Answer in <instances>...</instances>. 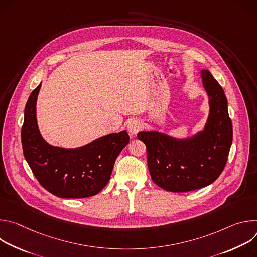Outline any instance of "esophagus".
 Returning a JSON list of instances; mask_svg holds the SVG:
<instances>
[{
  "label": "esophagus",
  "mask_w": 257,
  "mask_h": 257,
  "mask_svg": "<svg viewBox=\"0 0 257 257\" xmlns=\"http://www.w3.org/2000/svg\"><path fill=\"white\" fill-rule=\"evenodd\" d=\"M142 129V123L137 119H131L127 122V130L130 134L135 135Z\"/></svg>",
  "instance_id": "34e87169"
}]
</instances>
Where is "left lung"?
<instances>
[{"mask_svg":"<svg viewBox=\"0 0 257 257\" xmlns=\"http://www.w3.org/2000/svg\"><path fill=\"white\" fill-rule=\"evenodd\" d=\"M208 97L209 112L203 128L191 136L178 138L158 130L140 131L153 181L171 192H187L210 185L222 174L233 139L228 100L211 73L200 71Z\"/></svg>","mask_w":257,"mask_h":257,"instance_id":"left-lung-1","label":"left lung"}]
</instances>
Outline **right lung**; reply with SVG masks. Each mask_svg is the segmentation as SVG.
<instances>
[{
	"label": "right lung",
	"instance_id": "obj_1",
	"mask_svg": "<svg viewBox=\"0 0 257 257\" xmlns=\"http://www.w3.org/2000/svg\"><path fill=\"white\" fill-rule=\"evenodd\" d=\"M42 83L29 95L24 109L21 141L24 158L40 184L61 198L97 194L109 181L115 161L129 143L126 130L98 137L79 148L50 144L36 119V100Z\"/></svg>",
	"mask_w": 257,
	"mask_h": 257
}]
</instances>
